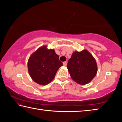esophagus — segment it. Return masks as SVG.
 <instances>
[{"label":"esophagus","instance_id":"esophagus-1","mask_svg":"<svg viewBox=\"0 0 122 122\" xmlns=\"http://www.w3.org/2000/svg\"><path fill=\"white\" fill-rule=\"evenodd\" d=\"M67 62H66V61L63 62V65L64 66H67Z\"/></svg>","mask_w":122,"mask_h":122}]
</instances>
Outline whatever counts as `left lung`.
I'll use <instances>...</instances> for the list:
<instances>
[{
	"label": "left lung",
	"instance_id": "8db88e82",
	"mask_svg": "<svg viewBox=\"0 0 122 122\" xmlns=\"http://www.w3.org/2000/svg\"><path fill=\"white\" fill-rule=\"evenodd\" d=\"M72 79L80 84H86L96 76L97 66L95 59L88 51H75L67 64Z\"/></svg>",
	"mask_w": 122,
	"mask_h": 122
}]
</instances>
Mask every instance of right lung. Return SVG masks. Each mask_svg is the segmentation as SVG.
Listing matches in <instances>:
<instances>
[{
  "label": "right lung",
  "mask_w": 122,
  "mask_h": 122,
  "mask_svg": "<svg viewBox=\"0 0 122 122\" xmlns=\"http://www.w3.org/2000/svg\"><path fill=\"white\" fill-rule=\"evenodd\" d=\"M63 65L54 49L40 47L30 55L28 61L30 75L36 83L46 85L54 78L57 70Z\"/></svg>",
  "instance_id": "add662e5"
}]
</instances>
